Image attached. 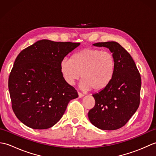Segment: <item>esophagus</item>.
<instances>
[{
  "label": "esophagus",
  "instance_id": "1",
  "mask_svg": "<svg viewBox=\"0 0 156 156\" xmlns=\"http://www.w3.org/2000/svg\"><path fill=\"white\" fill-rule=\"evenodd\" d=\"M78 96H79V98H82L84 97V94L83 93H81V92H78Z\"/></svg>",
  "mask_w": 156,
  "mask_h": 156
}]
</instances>
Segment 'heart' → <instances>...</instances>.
Segmentation results:
<instances>
[{"instance_id": "heart-1", "label": "heart", "mask_w": 156, "mask_h": 156, "mask_svg": "<svg viewBox=\"0 0 156 156\" xmlns=\"http://www.w3.org/2000/svg\"><path fill=\"white\" fill-rule=\"evenodd\" d=\"M115 69L113 55L97 49H82L72 59L65 58L60 63L62 75L68 84H73L82 76V87L94 90H101L110 83Z\"/></svg>"}]
</instances>
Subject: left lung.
<instances>
[{"label":"left lung","mask_w":156,"mask_h":156,"mask_svg":"<svg viewBox=\"0 0 156 156\" xmlns=\"http://www.w3.org/2000/svg\"><path fill=\"white\" fill-rule=\"evenodd\" d=\"M107 48L115 60L113 77L107 87L92 94L94 107L88 112V119L102 130H116L127 123L140 106L141 75L129 52L115 41L94 44Z\"/></svg>","instance_id":"8db88e82"}]
</instances>
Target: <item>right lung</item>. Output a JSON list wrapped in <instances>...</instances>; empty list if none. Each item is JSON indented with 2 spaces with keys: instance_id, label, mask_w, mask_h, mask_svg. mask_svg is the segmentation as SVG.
<instances>
[{
  "instance_id": "add662e5",
  "label": "right lung",
  "mask_w": 156,
  "mask_h": 156,
  "mask_svg": "<svg viewBox=\"0 0 156 156\" xmlns=\"http://www.w3.org/2000/svg\"><path fill=\"white\" fill-rule=\"evenodd\" d=\"M80 43L39 40L19 53L9 78L12 108L23 124L34 129L51 127L72 99L78 97L60 70L62 60Z\"/></svg>"
}]
</instances>
